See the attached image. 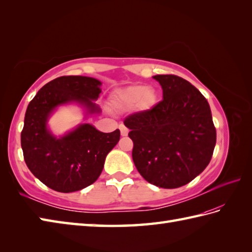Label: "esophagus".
<instances>
[{"mask_svg": "<svg viewBox=\"0 0 252 252\" xmlns=\"http://www.w3.org/2000/svg\"><path fill=\"white\" fill-rule=\"evenodd\" d=\"M120 129H121V135L123 137H126L128 135V128L124 124L120 125Z\"/></svg>", "mask_w": 252, "mask_h": 252, "instance_id": "1", "label": "esophagus"}]
</instances>
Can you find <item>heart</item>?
<instances>
[{
	"instance_id": "obj_1",
	"label": "heart",
	"mask_w": 252,
	"mask_h": 252,
	"mask_svg": "<svg viewBox=\"0 0 252 252\" xmlns=\"http://www.w3.org/2000/svg\"><path fill=\"white\" fill-rule=\"evenodd\" d=\"M158 100V93L154 88L145 85H133L119 89L113 97L115 105L119 108H137L141 111L152 109Z\"/></svg>"
}]
</instances>
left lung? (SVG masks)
Instances as JSON below:
<instances>
[{
	"instance_id": "1",
	"label": "left lung",
	"mask_w": 252,
	"mask_h": 252,
	"mask_svg": "<svg viewBox=\"0 0 252 252\" xmlns=\"http://www.w3.org/2000/svg\"><path fill=\"white\" fill-rule=\"evenodd\" d=\"M163 100L128 116L132 160L149 183L163 189L186 186L208 166L217 132L209 103L196 87L177 75H154Z\"/></svg>"
}]
</instances>
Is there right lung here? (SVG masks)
<instances>
[{
	"label": "right lung",
	"mask_w": 252,
	"mask_h": 252,
	"mask_svg": "<svg viewBox=\"0 0 252 252\" xmlns=\"http://www.w3.org/2000/svg\"><path fill=\"white\" fill-rule=\"evenodd\" d=\"M102 83L82 75L57 77L44 85L28 105L21 148L28 168L54 191L71 193L91 186L102 172L105 158L120 141L121 132L99 131L89 123L56 136L48 122L60 107L76 104L84 120L101 113L94 102Z\"/></svg>",
	"instance_id": "1"
}]
</instances>
